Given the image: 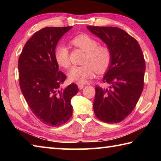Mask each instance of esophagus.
I'll use <instances>...</instances> for the list:
<instances>
[{
  "label": "esophagus",
  "mask_w": 161,
  "mask_h": 161,
  "mask_svg": "<svg viewBox=\"0 0 161 161\" xmlns=\"http://www.w3.org/2000/svg\"><path fill=\"white\" fill-rule=\"evenodd\" d=\"M84 87V84H78V88L79 89H82V88Z\"/></svg>",
  "instance_id": "1"
}]
</instances>
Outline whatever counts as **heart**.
Wrapping results in <instances>:
<instances>
[{
    "label": "heart",
    "mask_w": 161,
    "mask_h": 161,
    "mask_svg": "<svg viewBox=\"0 0 161 161\" xmlns=\"http://www.w3.org/2000/svg\"><path fill=\"white\" fill-rule=\"evenodd\" d=\"M72 45L85 52L81 66H73L68 71L70 80L84 84L93 76L94 71L103 73L107 70L112 61V53L108 47L100 46L97 41L87 34H80L70 40ZM54 59L60 66L66 68L70 65L69 51L65 44H59L54 49Z\"/></svg>",
    "instance_id": "obj_1"
}]
</instances>
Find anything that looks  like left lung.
Returning a JSON list of instances; mask_svg holds the SVG:
<instances>
[{
    "label": "left lung",
    "instance_id": "8db88e82",
    "mask_svg": "<svg viewBox=\"0 0 161 161\" xmlns=\"http://www.w3.org/2000/svg\"><path fill=\"white\" fill-rule=\"evenodd\" d=\"M107 44L112 61L103 78L107 88L95 86L94 113L101 121L118 123L134 109L144 87L145 61L138 42L116 27L87 26Z\"/></svg>",
    "mask_w": 161,
    "mask_h": 161
}]
</instances>
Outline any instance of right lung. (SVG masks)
Returning <instances> with one entry per match:
<instances>
[{"instance_id": "obj_1", "label": "right lung", "mask_w": 161, "mask_h": 161, "mask_svg": "<svg viewBox=\"0 0 161 161\" xmlns=\"http://www.w3.org/2000/svg\"><path fill=\"white\" fill-rule=\"evenodd\" d=\"M69 27H47L35 33L20 54V90L36 117L49 126H60L73 114L70 100L79 92L75 84L62 88L66 75L59 71L54 52Z\"/></svg>"}]
</instances>
